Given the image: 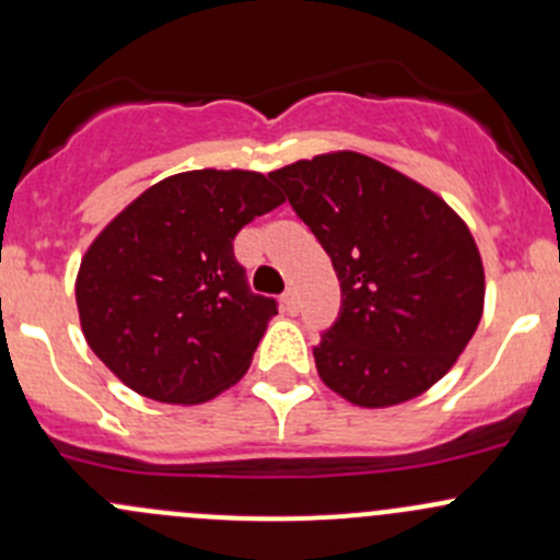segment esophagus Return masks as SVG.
<instances>
[{"label": "esophagus", "instance_id": "1", "mask_svg": "<svg viewBox=\"0 0 560 560\" xmlns=\"http://www.w3.org/2000/svg\"><path fill=\"white\" fill-rule=\"evenodd\" d=\"M281 306H284L287 314H298L301 312V301H298V292L295 290H287L281 295Z\"/></svg>", "mask_w": 560, "mask_h": 560}]
</instances>
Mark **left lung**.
<instances>
[{
  "label": "left lung",
  "mask_w": 560,
  "mask_h": 560,
  "mask_svg": "<svg viewBox=\"0 0 560 560\" xmlns=\"http://www.w3.org/2000/svg\"><path fill=\"white\" fill-rule=\"evenodd\" d=\"M270 178L341 281V314L314 347L319 380L363 409L436 385L482 319L485 268L466 222L436 191L358 151Z\"/></svg>",
  "instance_id": "1"
}]
</instances>
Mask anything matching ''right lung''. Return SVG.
Listing matches in <instances>:
<instances>
[{
	"mask_svg": "<svg viewBox=\"0 0 560 560\" xmlns=\"http://www.w3.org/2000/svg\"><path fill=\"white\" fill-rule=\"evenodd\" d=\"M284 195L254 171L171 175L129 202L83 254V336L135 393L202 404L241 380L276 314L248 292L233 241Z\"/></svg>",
	"mask_w": 560,
	"mask_h": 560,
	"instance_id": "add662e5",
	"label": "right lung"
}]
</instances>
